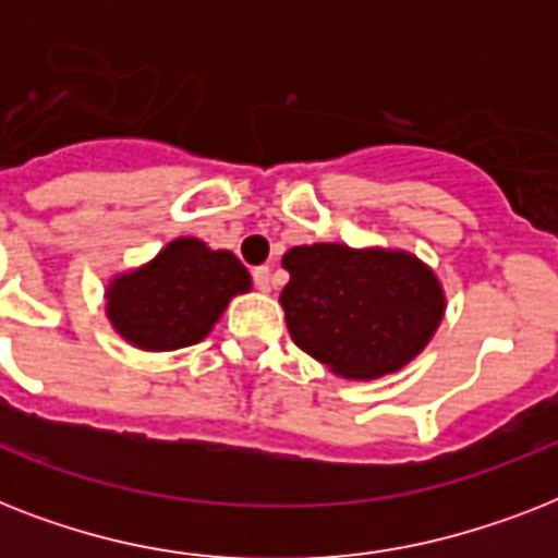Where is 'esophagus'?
<instances>
[{
  "mask_svg": "<svg viewBox=\"0 0 558 558\" xmlns=\"http://www.w3.org/2000/svg\"><path fill=\"white\" fill-rule=\"evenodd\" d=\"M254 287L260 289V292H269L271 289V275L266 266H260V269H254Z\"/></svg>",
  "mask_w": 558,
  "mask_h": 558,
  "instance_id": "obj_1",
  "label": "esophagus"
}]
</instances>
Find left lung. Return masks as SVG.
Masks as SVG:
<instances>
[{
  "mask_svg": "<svg viewBox=\"0 0 558 558\" xmlns=\"http://www.w3.org/2000/svg\"><path fill=\"white\" fill-rule=\"evenodd\" d=\"M283 269L289 336L344 379H379L405 367L446 313L437 275L399 248L295 245L283 254Z\"/></svg>",
  "mask_w": 558,
  "mask_h": 558,
  "instance_id": "1",
  "label": "left lung"
}]
</instances>
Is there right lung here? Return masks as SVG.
<instances>
[{
    "label": "right lung",
    "instance_id": "right-lung-1",
    "mask_svg": "<svg viewBox=\"0 0 558 558\" xmlns=\"http://www.w3.org/2000/svg\"><path fill=\"white\" fill-rule=\"evenodd\" d=\"M252 289V275L234 254L196 236H177L150 263L107 283L112 330L138 350L191 348L214 330L231 298Z\"/></svg>",
    "mask_w": 558,
    "mask_h": 558
}]
</instances>
